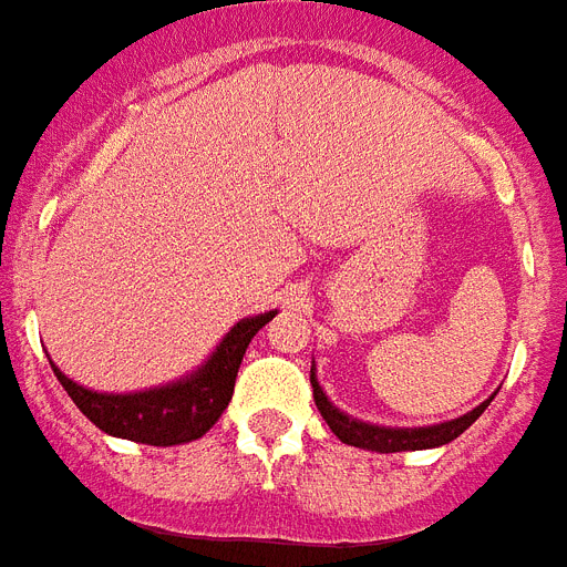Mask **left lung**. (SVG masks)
Returning a JSON list of instances; mask_svg holds the SVG:
<instances>
[{
  "label": "left lung",
  "mask_w": 567,
  "mask_h": 567,
  "mask_svg": "<svg viewBox=\"0 0 567 567\" xmlns=\"http://www.w3.org/2000/svg\"><path fill=\"white\" fill-rule=\"evenodd\" d=\"M310 382H312V396H316V405L321 411V417L327 420V425L333 429V434L341 443L348 446L368 449V452H417V449H434V446H446L455 437H461L466 429H470L475 420L484 414V409L493 402V396L486 402H481L478 409H472L470 414H463L457 420H449V423L437 425H423V429H388V425H373L362 423V420L350 417L341 409H336L333 402L327 400L324 388L318 385L316 379V364L310 368Z\"/></svg>",
  "instance_id": "1"
}]
</instances>
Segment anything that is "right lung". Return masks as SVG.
Listing matches in <instances>:
<instances>
[{"mask_svg":"<svg viewBox=\"0 0 567 567\" xmlns=\"http://www.w3.org/2000/svg\"><path fill=\"white\" fill-rule=\"evenodd\" d=\"M278 310L260 312V316L243 318L219 341V348L208 357L203 368H196L190 377L176 379L171 385L135 391V394H101L78 385L65 377L58 364L51 362V371L72 396L74 405L86 414L101 432L124 441L147 443V446H179L203 437L219 414L228 409L234 394V379L240 371L249 341L260 327H266Z\"/></svg>","mask_w":567,"mask_h":567,"instance_id":"1","label":"right lung"}]
</instances>
